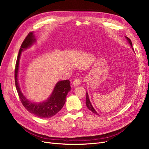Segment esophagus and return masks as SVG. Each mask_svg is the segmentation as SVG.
<instances>
[{
    "label": "esophagus",
    "mask_w": 149,
    "mask_h": 149,
    "mask_svg": "<svg viewBox=\"0 0 149 149\" xmlns=\"http://www.w3.org/2000/svg\"><path fill=\"white\" fill-rule=\"evenodd\" d=\"M82 82V79L81 77H80V78H77V79H75V80L73 82V86L74 87H77L79 86L81 83Z\"/></svg>",
    "instance_id": "esophagus-1"
}]
</instances>
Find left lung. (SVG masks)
<instances>
[{
	"label": "left lung",
	"mask_w": 149,
	"mask_h": 149,
	"mask_svg": "<svg viewBox=\"0 0 149 149\" xmlns=\"http://www.w3.org/2000/svg\"><path fill=\"white\" fill-rule=\"evenodd\" d=\"M126 38H127V41H128L129 43V44L130 45V46H132V48L133 51H134V48H132V42H131V40H130V39L129 38H128L127 37H126ZM86 104L87 107L89 109L90 111H91L93 113H95V114H96V115H99V114L96 112V111L95 110L94 108L93 107V106H92V104H91V101H90V100H89V95H88V92H86Z\"/></svg>",
	"instance_id": "1"
}]
</instances>
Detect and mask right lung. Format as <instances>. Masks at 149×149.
<instances>
[{
	"mask_svg": "<svg viewBox=\"0 0 149 149\" xmlns=\"http://www.w3.org/2000/svg\"><path fill=\"white\" fill-rule=\"evenodd\" d=\"M36 42V38L33 33H29L23 42L19 49L14 77L15 87L23 106L31 113L42 118H48L57 113L64 106L68 93L70 91V81L68 80L59 81L56 84L51 96L42 103H34L28 100L22 92L18 81V72L21 52L29 48Z\"/></svg>",
	"mask_w": 149,
	"mask_h": 149,
	"instance_id": "1",
	"label": "right lung"
}]
</instances>
